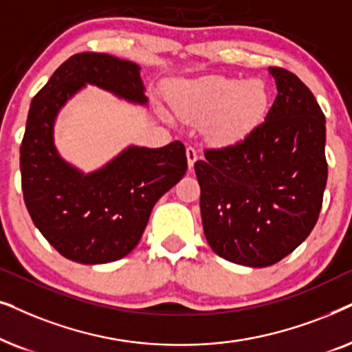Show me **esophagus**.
<instances>
[{"label": "esophagus", "instance_id": "obj_1", "mask_svg": "<svg viewBox=\"0 0 352 352\" xmlns=\"http://www.w3.org/2000/svg\"><path fill=\"white\" fill-rule=\"evenodd\" d=\"M186 157H188V167L193 168L195 162L198 161V151L193 146H188L186 148Z\"/></svg>", "mask_w": 352, "mask_h": 352}]
</instances>
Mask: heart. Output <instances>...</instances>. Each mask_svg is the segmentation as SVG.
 Returning <instances> with one entry per match:
<instances>
[{
	"mask_svg": "<svg viewBox=\"0 0 352 352\" xmlns=\"http://www.w3.org/2000/svg\"><path fill=\"white\" fill-rule=\"evenodd\" d=\"M172 104L182 119L208 120L212 138L235 142L265 119L270 95L259 78L243 80L212 75L177 83L172 90Z\"/></svg>",
	"mask_w": 352,
	"mask_h": 352,
	"instance_id": "obj_1",
	"label": "heart"
}]
</instances>
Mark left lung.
<instances>
[{
	"mask_svg": "<svg viewBox=\"0 0 352 352\" xmlns=\"http://www.w3.org/2000/svg\"><path fill=\"white\" fill-rule=\"evenodd\" d=\"M277 98L240 142L206 148L195 172L206 240L248 267L277 264L316 227L329 166L325 116L296 75L269 67Z\"/></svg>",
	"mask_w": 352,
	"mask_h": 352,
	"instance_id": "left-lung-1",
	"label": "left lung"
}]
</instances>
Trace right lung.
<instances>
[{
    "instance_id": "add662e5",
    "label": "right lung",
    "mask_w": 352,
    "mask_h": 352,
    "mask_svg": "<svg viewBox=\"0 0 352 352\" xmlns=\"http://www.w3.org/2000/svg\"><path fill=\"white\" fill-rule=\"evenodd\" d=\"M90 83L146 104L140 65L104 53H78L58 67L30 102L21 144L22 191L35 227L59 254L78 264H106L138 245L156 201L185 175L182 142L129 146L104 167L83 173L53 142L54 119Z\"/></svg>"
}]
</instances>
